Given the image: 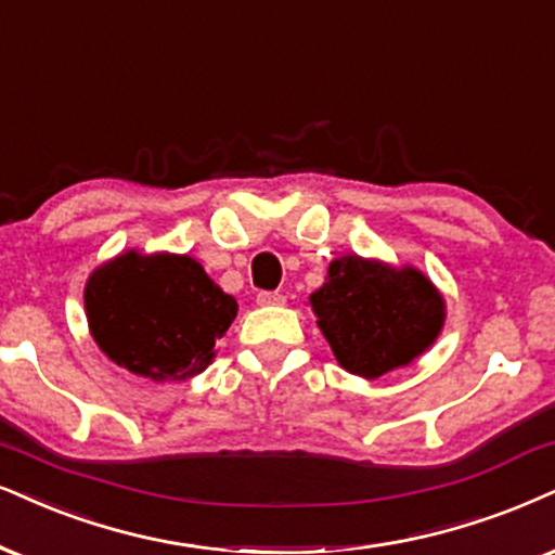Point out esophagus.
<instances>
[{
    "mask_svg": "<svg viewBox=\"0 0 555 555\" xmlns=\"http://www.w3.org/2000/svg\"><path fill=\"white\" fill-rule=\"evenodd\" d=\"M256 301L261 307H276V305H284V294L282 292H258Z\"/></svg>",
    "mask_w": 555,
    "mask_h": 555,
    "instance_id": "obj_1",
    "label": "esophagus"
}]
</instances>
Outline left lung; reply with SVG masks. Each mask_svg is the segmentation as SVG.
<instances>
[{
  "instance_id": "left-lung-1",
  "label": "left lung",
  "mask_w": 555,
  "mask_h": 555,
  "mask_svg": "<svg viewBox=\"0 0 555 555\" xmlns=\"http://www.w3.org/2000/svg\"><path fill=\"white\" fill-rule=\"evenodd\" d=\"M310 305L340 366L363 378L415 361L446 320L443 294L423 271L361 256L335 258Z\"/></svg>"
}]
</instances>
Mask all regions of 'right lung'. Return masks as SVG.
<instances>
[{
	"mask_svg": "<svg viewBox=\"0 0 555 555\" xmlns=\"http://www.w3.org/2000/svg\"><path fill=\"white\" fill-rule=\"evenodd\" d=\"M83 307L104 356L158 384L202 374L215 359L217 338L237 314V301L199 261L138 250L91 271Z\"/></svg>",
	"mask_w": 555,
	"mask_h": 555,
	"instance_id": "right-lung-1",
	"label": "right lung"
}]
</instances>
